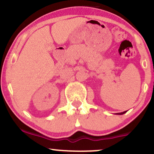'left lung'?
Wrapping results in <instances>:
<instances>
[{"instance_id": "1", "label": "left lung", "mask_w": 154, "mask_h": 154, "mask_svg": "<svg viewBox=\"0 0 154 154\" xmlns=\"http://www.w3.org/2000/svg\"><path fill=\"white\" fill-rule=\"evenodd\" d=\"M125 112H126V111H124V112H122V113H120L119 114H125Z\"/></svg>"}]
</instances>
